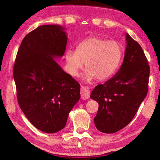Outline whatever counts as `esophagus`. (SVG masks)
I'll return each mask as SVG.
<instances>
[{"label":"esophagus","instance_id":"obj_1","mask_svg":"<svg viewBox=\"0 0 160 160\" xmlns=\"http://www.w3.org/2000/svg\"><path fill=\"white\" fill-rule=\"evenodd\" d=\"M80 94H81V98H82L84 100L88 99L89 98H90V90H89L88 87H85V86L81 87Z\"/></svg>","mask_w":160,"mask_h":160}]
</instances>
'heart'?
I'll list each match as a JSON object with an SVG mask.
<instances>
[{
  "instance_id": "heart-1",
  "label": "heart",
  "mask_w": 160,
  "mask_h": 160,
  "mask_svg": "<svg viewBox=\"0 0 160 160\" xmlns=\"http://www.w3.org/2000/svg\"><path fill=\"white\" fill-rule=\"evenodd\" d=\"M123 48L115 40L92 36L86 38L77 46L76 50L69 49L66 53L68 71L77 77L86 62L84 80L90 82L97 80L104 81L115 73L121 63Z\"/></svg>"
}]
</instances>
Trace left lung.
<instances>
[{"label":"left lung","instance_id":"obj_1","mask_svg":"<svg viewBox=\"0 0 160 160\" xmlns=\"http://www.w3.org/2000/svg\"><path fill=\"white\" fill-rule=\"evenodd\" d=\"M123 62L117 73L91 93L99 104L96 128L113 133L131 122L148 91L150 66L140 45L127 33Z\"/></svg>","mask_w":160,"mask_h":160}]
</instances>
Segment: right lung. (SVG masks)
Returning a JSON list of instances; mask_svg holds the SVG:
<instances>
[{
	"label": "right lung",
	"instance_id": "add662e5",
	"mask_svg": "<svg viewBox=\"0 0 160 160\" xmlns=\"http://www.w3.org/2000/svg\"><path fill=\"white\" fill-rule=\"evenodd\" d=\"M63 27L41 25L21 42L13 67L20 109L34 126L47 133L63 129L79 101L80 85L54 58L63 56L68 37Z\"/></svg>",
	"mask_w": 160,
	"mask_h": 160
}]
</instances>
